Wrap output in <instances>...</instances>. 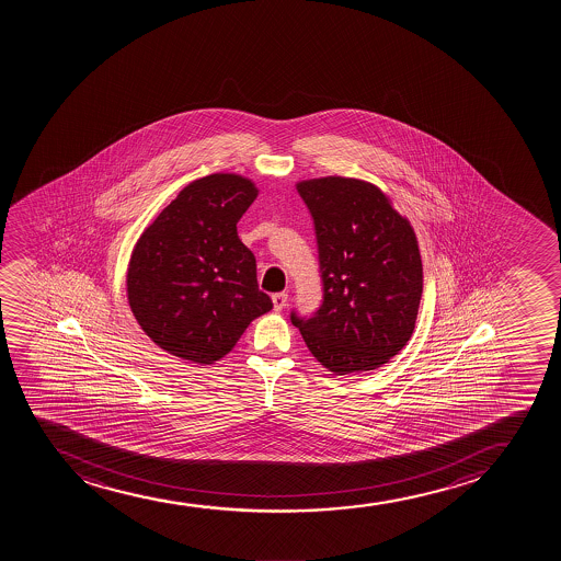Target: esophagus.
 <instances>
[{
  "instance_id": "34e87169",
  "label": "esophagus",
  "mask_w": 561,
  "mask_h": 561,
  "mask_svg": "<svg viewBox=\"0 0 561 561\" xmlns=\"http://www.w3.org/2000/svg\"><path fill=\"white\" fill-rule=\"evenodd\" d=\"M288 305V294L286 291H278L273 296V307L275 310H283Z\"/></svg>"
}]
</instances>
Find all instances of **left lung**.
<instances>
[{
  "mask_svg": "<svg viewBox=\"0 0 561 561\" xmlns=\"http://www.w3.org/2000/svg\"><path fill=\"white\" fill-rule=\"evenodd\" d=\"M314 222L322 304L291 310L310 354L331 373L373 370L412 336L423 296L417 239L370 183L323 178L297 185Z\"/></svg>",
  "mask_w": 561,
  "mask_h": 561,
  "instance_id": "left-lung-1",
  "label": "left lung"
}]
</instances>
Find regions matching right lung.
Here are the masks:
<instances>
[{"mask_svg":"<svg viewBox=\"0 0 561 561\" xmlns=\"http://www.w3.org/2000/svg\"><path fill=\"white\" fill-rule=\"evenodd\" d=\"M251 181L211 174L183 188L138 239L127 294L133 314L168 354L209 365L273 309L238 222L256 198Z\"/></svg>","mask_w":561,"mask_h":561,"instance_id":"1","label":"right lung"}]
</instances>
